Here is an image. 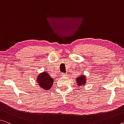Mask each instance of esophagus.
<instances>
[{
    "label": "esophagus",
    "mask_w": 124,
    "mask_h": 124,
    "mask_svg": "<svg viewBox=\"0 0 124 124\" xmlns=\"http://www.w3.org/2000/svg\"><path fill=\"white\" fill-rule=\"evenodd\" d=\"M61 75H62V77H65V76L66 75L65 74H64V73H62V74H61Z\"/></svg>",
    "instance_id": "esophagus-1"
}]
</instances>
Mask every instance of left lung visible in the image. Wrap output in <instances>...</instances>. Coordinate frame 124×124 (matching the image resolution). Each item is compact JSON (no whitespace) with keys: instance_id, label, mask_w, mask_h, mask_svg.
<instances>
[{"instance_id":"obj_1","label":"left lung","mask_w":124,"mask_h":124,"mask_svg":"<svg viewBox=\"0 0 124 124\" xmlns=\"http://www.w3.org/2000/svg\"><path fill=\"white\" fill-rule=\"evenodd\" d=\"M87 78L83 74H81L80 76H79L78 78H76V81H77V84L78 86H85L86 83Z\"/></svg>"}]
</instances>
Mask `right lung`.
Wrapping results in <instances>:
<instances>
[{
    "label": "right lung",
    "instance_id": "add662e5",
    "mask_svg": "<svg viewBox=\"0 0 124 124\" xmlns=\"http://www.w3.org/2000/svg\"><path fill=\"white\" fill-rule=\"evenodd\" d=\"M36 81L40 87L45 90H50L53 85L54 79L51 78L47 71H43L38 75Z\"/></svg>",
    "mask_w": 124,
    "mask_h": 124
}]
</instances>
